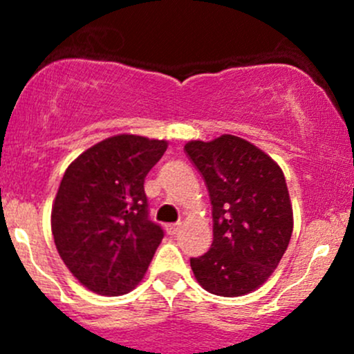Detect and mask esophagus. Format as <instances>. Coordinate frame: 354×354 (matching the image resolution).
I'll use <instances>...</instances> for the list:
<instances>
[{
    "instance_id": "obj_1",
    "label": "esophagus",
    "mask_w": 354,
    "mask_h": 354,
    "mask_svg": "<svg viewBox=\"0 0 354 354\" xmlns=\"http://www.w3.org/2000/svg\"><path fill=\"white\" fill-rule=\"evenodd\" d=\"M180 230H181V223L167 224V226H166V233H167V234H176Z\"/></svg>"
}]
</instances>
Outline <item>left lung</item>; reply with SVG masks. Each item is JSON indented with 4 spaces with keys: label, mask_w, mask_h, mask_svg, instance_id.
<instances>
[{
    "label": "left lung",
    "mask_w": 354,
    "mask_h": 354,
    "mask_svg": "<svg viewBox=\"0 0 354 354\" xmlns=\"http://www.w3.org/2000/svg\"><path fill=\"white\" fill-rule=\"evenodd\" d=\"M185 151L212 203L214 241L205 255L190 259L195 279L212 295H248L272 276L291 240L292 207L283 169L234 135L192 140Z\"/></svg>",
    "instance_id": "1"
}]
</instances>
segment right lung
<instances>
[{"label": "right lung", "mask_w": 354, "mask_h": 354, "mask_svg": "<svg viewBox=\"0 0 354 354\" xmlns=\"http://www.w3.org/2000/svg\"><path fill=\"white\" fill-rule=\"evenodd\" d=\"M166 140L114 135L68 166L51 210L59 257L91 291L120 296L149 269L162 230L149 221L144 181Z\"/></svg>", "instance_id": "1"}]
</instances>
